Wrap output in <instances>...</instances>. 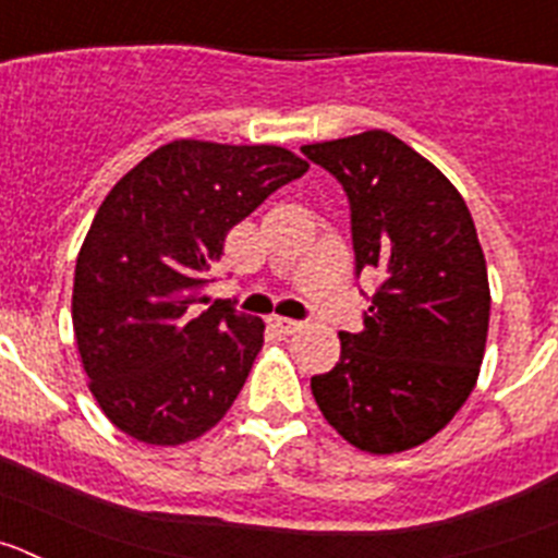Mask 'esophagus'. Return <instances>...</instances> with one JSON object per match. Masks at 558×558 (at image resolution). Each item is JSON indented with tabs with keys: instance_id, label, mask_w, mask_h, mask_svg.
<instances>
[{
	"instance_id": "34e87169",
	"label": "esophagus",
	"mask_w": 558,
	"mask_h": 558,
	"mask_svg": "<svg viewBox=\"0 0 558 558\" xmlns=\"http://www.w3.org/2000/svg\"><path fill=\"white\" fill-rule=\"evenodd\" d=\"M268 327L279 335H293L302 329V322H293V318H284V315H270Z\"/></svg>"
}]
</instances>
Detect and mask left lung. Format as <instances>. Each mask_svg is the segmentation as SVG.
Wrapping results in <instances>:
<instances>
[{
    "label": "left lung",
    "instance_id": "left-lung-1",
    "mask_svg": "<svg viewBox=\"0 0 558 558\" xmlns=\"http://www.w3.org/2000/svg\"><path fill=\"white\" fill-rule=\"evenodd\" d=\"M343 184L360 270L379 288L340 360L310 379L315 405L349 445L393 456L445 430L481 374L489 276L461 192L388 131L304 145Z\"/></svg>",
    "mask_w": 558,
    "mask_h": 558
}]
</instances>
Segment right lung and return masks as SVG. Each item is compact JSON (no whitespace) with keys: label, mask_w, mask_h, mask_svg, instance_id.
Returning <instances> with one entry per match:
<instances>
[{"label":"right lung","mask_w":558,"mask_h":558,"mask_svg":"<svg viewBox=\"0 0 558 558\" xmlns=\"http://www.w3.org/2000/svg\"><path fill=\"white\" fill-rule=\"evenodd\" d=\"M307 161L279 145L175 140L128 170L81 245L72 327L88 391L142 445L218 425L263 349V318L201 310L226 234Z\"/></svg>","instance_id":"right-lung-1"}]
</instances>
